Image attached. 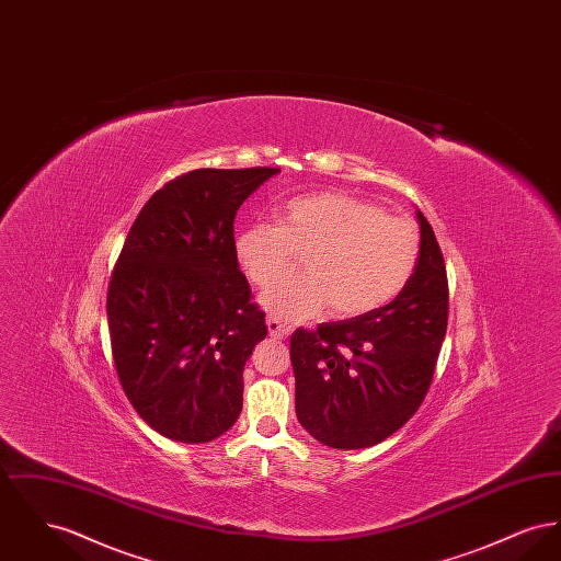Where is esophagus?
Segmentation results:
<instances>
[{
	"instance_id": "1",
	"label": "esophagus",
	"mask_w": 561,
	"mask_h": 561,
	"mask_svg": "<svg viewBox=\"0 0 561 561\" xmlns=\"http://www.w3.org/2000/svg\"><path fill=\"white\" fill-rule=\"evenodd\" d=\"M267 328L268 334H271L273 339H286V336L290 334V328H288L286 323H282V321L275 320V318H268Z\"/></svg>"
}]
</instances>
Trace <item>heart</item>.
<instances>
[{"label":"heart","mask_w":561,"mask_h":561,"mask_svg":"<svg viewBox=\"0 0 561 561\" xmlns=\"http://www.w3.org/2000/svg\"><path fill=\"white\" fill-rule=\"evenodd\" d=\"M233 248L259 288L290 277L305 259V277L263 294L271 316L302 321L330 307L332 318L351 320L400 296L419 263L421 236L412 222L387 216L370 202L311 193L286 202L277 225L241 229Z\"/></svg>","instance_id":"heart-1"}]
</instances>
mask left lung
Returning <instances> with one entry per match:
<instances>
[{
  "label": "left lung",
  "instance_id": "8db88e82",
  "mask_svg": "<svg viewBox=\"0 0 561 561\" xmlns=\"http://www.w3.org/2000/svg\"><path fill=\"white\" fill-rule=\"evenodd\" d=\"M416 218L421 254L400 296L290 339L298 423L330 448L380 444L427 396L448 328V277L427 218L421 210Z\"/></svg>",
  "mask_w": 561,
  "mask_h": 561
}]
</instances>
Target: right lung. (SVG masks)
<instances>
[{"label": "right lung", "mask_w": 561, "mask_h": 561, "mask_svg": "<svg viewBox=\"0 0 561 561\" xmlns=\"http://www.w3.org/2000/svg\"><path fill=\"white\" fill-rule=\"evenodd\" d=\"M279 168L187 172L151 195L107 293L122 389L160 435L206 444L233 427L243 366L267 336L233 248L241 204Z\"/></svg>", "instance_id": "1"}]
</instances>
